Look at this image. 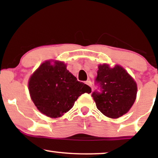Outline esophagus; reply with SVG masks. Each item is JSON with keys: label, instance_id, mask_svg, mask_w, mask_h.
<instances>
[{"label": "esophagus", "instance_id": "1", "mask_svg": "<svg viewBox=\"0 0 158 158\" xmlns=\"http://www.w3.org/2000/svg\"><path fill=\"white\" fill-rule=\"evenodd\" d=\"M85 83L87 84V85H89L90 87L92 88V83H91V81H87L85 82Z\"/></svg>", "mask_w": 158, "mask_h": 158}]
</instances>
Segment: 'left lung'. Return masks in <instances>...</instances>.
<instances>
[{"label": "left lung", "mask_w": 158, "mask_h": 158, "mask_svg": "<svg viewBox=\"0 0 158 158\" xmlns=\"http://www.w3.org/2000/svg\"><path fill=\"white\" fill-rule=\"evenodd\" d=\"M95 84L98 86V90H94L91 96L97 109L108 117H120L135 103L137 84L121 66L110 68L106 64H100Z\"/></svg>", "instance_id": "8db88e82"}]
</instances>
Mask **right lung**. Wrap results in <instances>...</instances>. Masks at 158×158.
<instances>
[{"label":"right lung","instance_id":"right-lung-1","mask_svg":"<svg viewBox=\"0 0 158 158\" xmlns=\"http://www.w3.org/2000/svg\"><path fill=\"white\" fill-rule=\"evenodd\" d=\"M29 90L39 111L52 118L61 116L72 109L80 96L91 92L89 86L77 81L59 61L41 64L30 77Z\"/></svg>","mask_w":158,"mask_h":158}]
</instances>
